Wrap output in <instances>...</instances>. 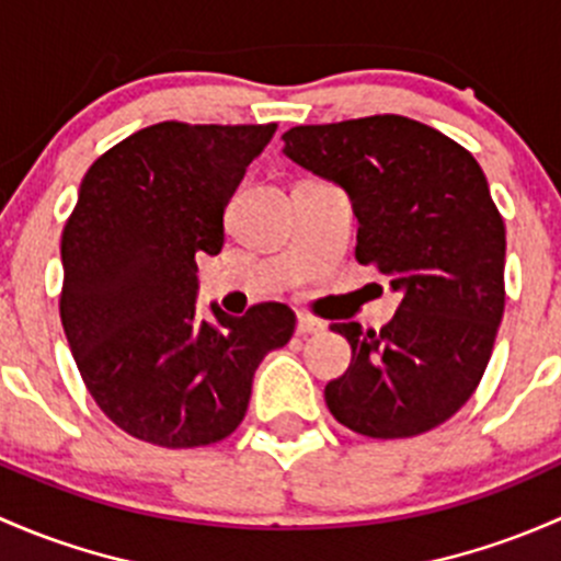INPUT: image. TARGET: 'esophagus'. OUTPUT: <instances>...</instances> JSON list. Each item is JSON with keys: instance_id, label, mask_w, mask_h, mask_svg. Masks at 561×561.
<instances>
[{"instance_id": "obj_1", "label": "esophagus", "mask_w": 561, "mask_h": 561, "mask_svg": "<svg viewBox=\"0 0 561 561\" xmlns=\"http://www.w3.org/2000/svg\"><path fill=\"white\" fill-rule=\"evenodd\" d=\"M319 332H323V321H319V319H313V316H305V313H299V319H297V334H319Z\"/></svg>"}]
</instances>
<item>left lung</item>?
Wrapping results in <instances>:
<instances>
[{"label":"left lung","instance_id":"8db88e82","mask_svg":"<svg viewBox=\"0 0 561 561\" xmlns=\"http://www.w3.org/2000/svg\"><path fill=\"white\" fill-rule=\"evenodd\" d=\"M283 153L348 192L356 262L402 302L380 332L332 323L351 365L323 389L329 413L378 440L448 421L478 389L505 310V221L467 148L405 115L294 126Z\"/></svg>","mask_w":561,"mask_h":561}]
</instances>
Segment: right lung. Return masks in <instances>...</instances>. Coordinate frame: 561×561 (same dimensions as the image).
I'll list each match as a JSON object with an SVG mask.
<instances>
[{"instance_id":"obj_1","label":"right lung","mask_w":561,"mask_h":561,"mask_svg":"<svg viewBox=\"0 0 561 561\" xmlns=\"http://www.w3.org/2000/svg\"><path fill=\"white\" fill-rule=\"evenodd\" d=\"M278 124L161 121L85 172L61 234L59 313L85 389L115 426L164 448L224 440L253 373L291 340L280 302L196 316V256L224 245V210Z\"/></svg>"}]
</instances>
